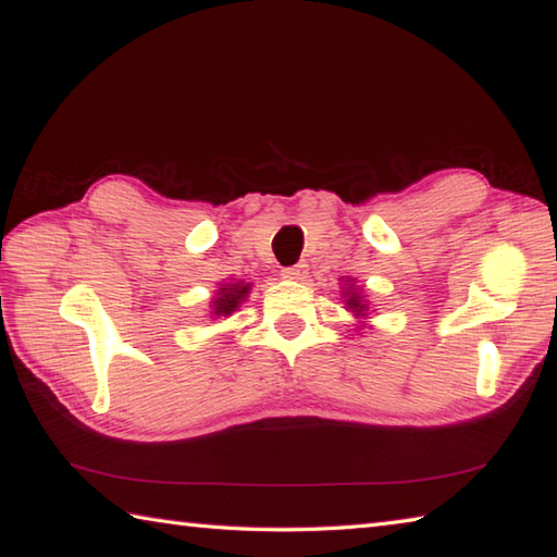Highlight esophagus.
I'll return each instance as SVG.
<instances>
[{
	"instance_id": "esophagus-1",
	"label": "esophagus",
	"mask_w": 557,
	"mask_h": 557,
	"mask_svg": "<svg viewBox=\"0 0 557 557\" xmlns=\"http://www.w3.org/2000/svg\"><path fill=\"white\" fill-rule=\"evenodd\" d=\"M282 277L285 280H305L307 277V265L305 262H297V265L282 270Z\"/></svg>"
}]
</instances>
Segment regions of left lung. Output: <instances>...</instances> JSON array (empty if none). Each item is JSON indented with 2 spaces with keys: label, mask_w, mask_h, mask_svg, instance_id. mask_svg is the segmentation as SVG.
Returning <instances> with one entry per match:
<instances>
[{
  "label": "left lung",
  "mask_w": 557,
  "mask_h": 557,
  "mask_svg": "<svg viewBox=\"0 0 557 557\" xmlns=\"http://www.w3.org/2000/svg\"><path fill=\"white\" fill-rule=\"evenodd\" d=\"M342 299L346 305V312H351L356 319V329L366 326V319L371 317L369 299H366V292L361 285H356L354 277H342Z\"/></svg>",
  "instance_id": "obj_1"
}]
</instances>
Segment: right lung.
Segmentation results:
<instances>
[{
    "label": "right lung",
    "instance_id": "add662e5",
    "mask_svg": "<svg viewBox=\"0 0 557 557\" xmlns=\"http://www.w3.org/2000/svg\"><path fill=\"white\" fill-rule=\"evenodd\" d=\"M252 289V282L245 280H235L231 277L228 282H219V289L213 292V297L209 301V317L211 319H225L233 312H238V307L248 299Z\"/></svg>",
    "mask_w": 557,
    "mask_h": 557
}]
</instances>
